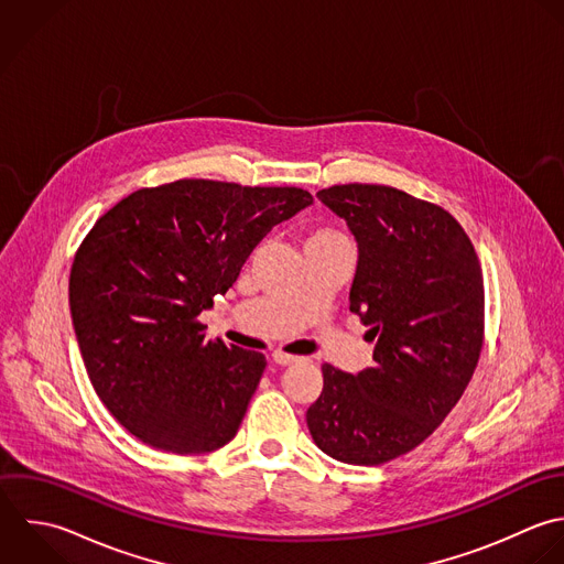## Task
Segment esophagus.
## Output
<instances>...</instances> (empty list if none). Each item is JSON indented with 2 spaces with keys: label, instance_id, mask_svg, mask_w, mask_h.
<instances>
[{
  "label": "esophagus",
  "instance_id": "esophagus-1",
  "mask_svg": "<svg viewBox=\"0 0 564 564\" xmlns=\"http://www.w3.org/2000/svg\"><path fill=\"white\" fill-rule=\"evenodd\" d=\"M272 360H274L279 367H288V365H294L299 358H296V356H290V354H283V351H274V354H272Z\"/></svg>",
  "mask_w": 564,
  "mask_h": 564
}]
</instances>
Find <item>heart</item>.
<instances>
[{"instance_id": "heart-1", "label": "heart", "mask_w": 564, "mask_h": 564, "mask_svg": "<svg viewBox=\"0 0 564 564\" xmlns=\"http://www.w3.org/2000/svg\"><path fill=\"white\" fill-rule=\"evenodd\" d=\"M334 239H345L336 228L329 226H316L310 230L305 243H321V241H334Z\"/></svg>"}]
</instances>
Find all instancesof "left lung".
<instances>
[{"instance_id": "obj_1", "label": "left lung", "mask_w": 564, "mask_h": 564, "mask_svg": "<svg viewBox=\"0 0 564 564\" xmlns=\"http://www.w3.org/2000/svg\"><path fill=\"white\" fill-rule=\"evenodd\" d=\"M316 197L358 241L349 310L376 349L356 376L323 365L307 429L325 455L380 466L431 437L464 395L484 347V272L462 224L437 204L382 184Z\"/></svg>"}]
</instances>
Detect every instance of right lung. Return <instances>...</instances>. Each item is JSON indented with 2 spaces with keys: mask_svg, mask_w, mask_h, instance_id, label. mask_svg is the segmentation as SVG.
Wrapping results in <instances>:
<instances>
[{
  "mask_svg": "<svg viewBox=\"0 0 564 564\" xmlns=\"http://www.w3.org/2000/svg\"><path fill=\"white\" fill-rule=\"evenodd\" d=\"M312 202L296 186L177 180L127 195L87 232L69 272L74 334L96 395L142 444L202 455L237 435L265 356L206 340L197 316Z\"/></svg>",
  "mask_w": 564,
  "mask_h": 564,
  "instance_id": "1",
  "label": "right lung"
}]
</instances>
